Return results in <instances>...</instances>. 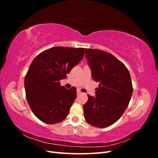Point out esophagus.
<instances>
[{
  "mask_svg": "<svg viewBox=\"0 0 158 158\" xmlns=\"http://www.w3.org/2000/svg\"><path fill=\"white\" fill-rule=\"evenodd\" d=\"M80 94H82V92H81V91L79 90V89H77V95H80Z\"/></svg>",
  "mask_w": 158,
  "mask_h": 158,
  "instance_id": "obj_1",
  "label": "esophagus"
}]
</instances>
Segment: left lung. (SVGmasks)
Masks as SVG:
<instances>
[{
	"instance_id": "obj_1",
	"label": "left lung",
	"mask_w": 158,
	"mask_h": 158,
	"mask_svg": "<svg viewBox=\"0 0 158 158\" xmlns=\"http://www.w3.org/2000/svg\"><path fill=\"white\" fill-rule=\"evenodd\" d=\"M85 55L92 77L99 86L95 97L88 95L84 106V118L98 128L112 125L127 108L132 94L130 73L121 61L109 52L85 49Z\"/></svg>"
}]
</instances>
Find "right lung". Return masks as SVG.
Segmentation results:
<instances>
[{
	"mask_svg": "<svg viewBox=\"0 0 158 158\" xmlns=\"http://www.w3.org/2000/svg\"><path fill=\"white\" fill-rule=\"evenodd\" d=\"M85 49L55 47L33 60L24 79L26 95L32 112L42 122L55 124L67 117L76 88L66 89L59 81L82 60Z\"/></svg>",
	"mask_w": 158,
	"mask_h": 158,
	"instance_id": "add662e5",
	"label": "right lung"
}]
</instances>
